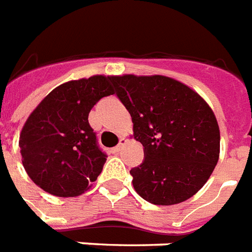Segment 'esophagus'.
<instances>
[{
	"label": "esophagus",
	"instance_id": "1",
	"mask_svg": "<svg viewBox=\"0 0 252 252\" xmlns=\"http://www.w3.org/2000/svg\"><path fill=\"white\" fill-rule=\"evenodd\" d=\"M126 144H127V139L122 138V139H121L120 144H118V146H117V147H114L113 150H112V152H113V154H118L120 151H122V148H124V147L126 146Z\"/></svg>",
	"mask_w": 252,
	"mask_h": 252
}]
</instances>
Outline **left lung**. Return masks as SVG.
<instances>
[{
    "instance_id": "left-lung-1",
    "label": "left lung",
    "mask_w": 252,
    "mask_h": 252,
    "mask_svg": "<svg viewBox=\"0 0 252 252\" xmlns=\"http://www.w3.org/2000/svg\"><path fill=\"white\" fill-rule=\"evenodd\" d=\"M112 80L131 114L132 136L144 147V161L130 170L135 191L158 206L190 199L220 156V128L211 106L169 76L125 74Z\"/></svg>"
}]
</instances>
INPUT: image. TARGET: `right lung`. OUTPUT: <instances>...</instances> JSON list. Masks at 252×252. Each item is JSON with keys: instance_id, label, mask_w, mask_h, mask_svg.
<instances>
[{"instance_id": "1", "label": "right lung", "mask_w": 252, "mask_h": 252, "mask_svg": "<svg viewBox=\"0 0 252 252\" xmlns=\"http://www.w3.org/2000/svg\"><path fill=\"white\" fill-rule=\"evenodd\" d=\"M110 82L105 75L66 82L28 116L19 135L22 162L40 189L74 198L97 180L106 155L97 147L88 114L100 98L114 94Z\"/></svg>"}]
</instances>
